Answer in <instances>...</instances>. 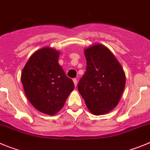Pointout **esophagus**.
<instances>
[{
    "label": "esophagus",
    "mask_w": 150,
    "mask_h": 150,
    "mask_svg": "<svg viewBox=\"0 0 150 150\" xmlns=\"http://www.w3.org/2000/svg\"><path fill=\"white\" fill-rule=\"evenodd\" d=\"M73 81H74V85H75V86H77V83H78V80L76 78H74V79H73Z\"/></svg>",
    "instance_id": "34e87169"
}]
</instances>
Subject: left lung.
Listing matches in <instances>:
<instances>
[{
	"mask_svg": "<svg viewBox=\"0 0 150 150\" xmlns=\"http://www.w3.org/2000/svg\"><path fill=\"white\" fill-rule=\"evenodd\" d=\"M86 71L78 91L91 113L103 115L117 105L126 83L121 65L106 47L95 45L85 50Z\"/></svg>",
	"mask_w": 150,
	"mask_h": 150,
	"instance_id": "left-lung-1",
	"label": "left lung"
}]
</instances>
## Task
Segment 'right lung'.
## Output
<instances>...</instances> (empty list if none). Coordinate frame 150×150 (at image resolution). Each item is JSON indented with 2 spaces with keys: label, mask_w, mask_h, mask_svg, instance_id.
Here are the masks:
<instances>
[{
  "label": "right lung",
  "mask_w": 150,
  "mask_h": 150,
  "mask_svg": "<svg viewBox=\"0 0 150 150\" xmlns=\"http://www.w3.org/2000/svg\"><path fill=\"white\" fill-rule=\"evenodd\" d=\"M59 53L50 47L37 50L21 73L26 96L39 112L53 115L61 110L74 84L59 64Z\"/></svg>",
  "instance_id": "add662e5"
}]
</instances>
